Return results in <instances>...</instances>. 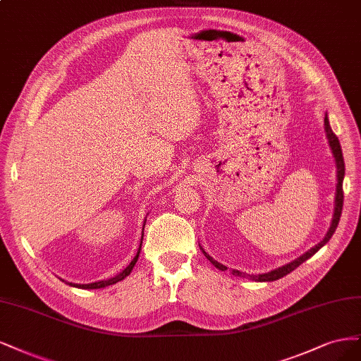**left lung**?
Listing matches in <instances>:
<instances>
[{
  "label": "left lung",
  "mask_w": 361,
  "mask_h": 361,
  "mask_svg": "<svg viewBox=\"0 0 361 361\" xmlns=\"http://www.w3.org/2000/svg\"><path fill=\"white\" fill-rule=\"evenodd\" d=\"M324 127H325V133H327V137H329V144L331 147V151H333V156L336 159V168H337V184H336V200H334V214H333V220H331V226L327 232V235L324 237V240L321 243H318L315 247H312L309 252H306L305 255H301L300 258H297L295 261L289 262L283 267H279V269L273 270V271H269V273H264V274H246V273H241L238 270H231L232 274L234 276H240V277H249L250 281H255V282H273V281H277V279H281L283 276H286L288 273H290L293 270H295L298 265L303 264L306 259H309L310 257H313L325 243H327L333 234L334 231L337 228V225H339V220H341V214H342V207H343V188H342V183H343V176H345V161H343V156H342V148H341V142L339 139H337V136L333 133L331 127H330V123H329V118H327V114H325V118H324ZM204 252V250H202ZM204 255L207 257V259L210 261L216 269L219 270H228V267L219 264L217 261H214L210 255H207L204 252Z\"/></svg>",
  "instance_id": "obj_1"
}]
</instances>
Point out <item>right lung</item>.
I'll return each mask as SVG.
<instances>
[{
  "label": "right lung",
  "mask_w": 361,
  "mask_h": 361,
  "mask_svg": "<svg viewBox=\"0 0 361 361\" xmlns=\"http://www.w3.org/2000/svg\"><path fill=\"white\" fill-rule=\"evenodd\" d=\"M142 237H144V231H142ZM141 246H142V241H141V244H139V250H137V253H136V257L133 258V261H132L129 265H127L126 269H124L120 274H117L115 277L106 279V281L94 282V283H87V285H78V283H68V285L75 286V288H82V289H97V288H104V286H109V285H114V283H117V282L123 281V279H124L126 276H129L130 271L133 270V267H135V264H136V261H137V258H139V252H141Z\"/></svg>",
  "instance_id": "add662e5"
}]
</instances>
